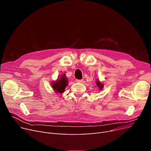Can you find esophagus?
I'll use <instances>...</instances> for the list:
<instances>
[{
  "label": "esophagus",
  "mask_w": 151,
  "mask_h": 151,
  "mask_svg": "<svg viewBox=\"0 0 151 151\" xmlns=\"http://www.w3.org/2000/svg\"><path fill=\"white\" fill-rule=\"evenodd\" d=\"M76 82L77 83H82V82H83V80H82H82H77H77L76 81Z\"/></svg>",
  "instance_id": "34e87169"
}]
</instances>
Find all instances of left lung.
Returning <instances> with one entry per match:
<instances>
[{
    "mask_svg": "<svg viewBox=\"0 0 151 151\" xmlns=\"http://www.w3.org/2000/svg\"><path fill=\"white\" fill-rule=\"evenodd\" d=\"M96 83L97 87H98V88L99 89V90L101 91V90L103 88V87H104V84H103V83H101V82H100V81H99V79H97V80L96 81Z\"/></svg>",
    "mask_w": 151,
    "mask_h": 151,
    "instance_id": "obj_1",
    "label": "left lung"
}]
</instances>
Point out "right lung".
<instances>
[{"instance_id":"1","label":"right lung","mask_w":151,"mask_h":151,"mask_svg":"<svg viewBox=\"0 0 151 151\" xmlns=\"http://www.w3.org/2000/svg\"><path fill=\"white\" fill-rule=\"evenodd\" d=\"M68 85V80L66 76V74H62L58 79L55 81H52L51 82V85L53 90L56 93H63L64 92V89L66 88Z\"/></svg>"}]
</instances>
